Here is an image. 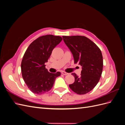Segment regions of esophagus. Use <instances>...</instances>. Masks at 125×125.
<instances>
[{
	"label": "esophagus",
	"mask_w": 125,
	"mask_h": 125,
	"mask_svg": "<svg viewBox=\"0 0 125 125\" xmlns=\"http://www.w3.org/2000/svg\"><path fill=\"white\" fill-rule=\"evenodd\" d=\"M62 74H63V75H67V74H68V73H66V72H65V71H62Z\"/></svg>",
	"instance_id": "obj_1"
}]
</instances>
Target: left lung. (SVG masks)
Instances as JSON below:
<instances>
[{"mask_svg":"<svg viewBox=\"0 0 125 125\" xmlns=\"http://www.w3.org/2000/svg\"><path fill=\"white\" fill-rule=\"evenodd\" d=\"M64 42L73 55L74 63L82 66L80 76L73 73L74 82L69 88L78 94H85L99 82L103 70V56L100 49L84 36H62Z\"/></svg>","mask_w":125,"mask_h":125,"instance_id":"1","label":"left lung"}]
</instances>
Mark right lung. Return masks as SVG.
<instances>
[{
	"label": "right lung",
	"instance_id": "1",
	"mask_svg": "<svg viewBox=\"0 0 125 125\" xmlns=\"http://www.w3.org/2000/svg\"><path fill=\"white\" fill-rule=\"evenodd\" d=\"M62 37L46 35L38 37L29 45L21 62L22 75L31 92L42 94L49 91L56 78L61 74L48 72L45 63L47 62L53 49L62 41Z\"/></svg>",
	"mask_w": 125,
	"mask_h": 125
}]
</instances>
